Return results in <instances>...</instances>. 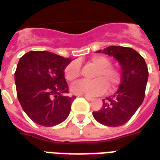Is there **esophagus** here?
I'll return each instance as SVG.
<instances>
[{
	"label": "esophagus",
	"mask_w": 160,
	"mask_h": 160,
	"mask_svg": "<svg viewBox=\"0 0 160 160\" xmlns=\"http://www.w3.org/2000/svg\"><path fill=\"white\" fill-rule=\"evenodd\" d=\"M84 98L87 99V100H88V101H91L92 99V98H91V97H88V96H84Z\"/></svg>",
	"instance_id": "34e87169"
}]
</instances>
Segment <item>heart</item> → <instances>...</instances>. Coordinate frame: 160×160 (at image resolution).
Instances as JSON below:
<instances>
[{
	"label": "heart",
	"instance_id": "heart-1",
	"mask_svg": "<svg viewBox=\"0 0 160 160\" xmlns=\"http://www.w3.org/2000/svg\"><path fill=\"white\" fill-rule=\"evenodd\" d=\"M89 63L94 66L97 70L93 74L92 81H80L71 87L72 93L77 95L95 96L102 94L107 90L115 91L121 82V73L117 68L111 66L110 59L102 55L92 57ZM65 78L70 82L75 81L80 77V65L72 62L65 69Z\"/></svg>",
	"mask_w": 160,
	"mask_h": 160
}]
</instances>
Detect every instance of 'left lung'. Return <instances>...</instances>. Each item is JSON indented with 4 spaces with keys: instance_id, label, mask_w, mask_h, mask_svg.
<instances>
[{
    "instance_id": "obj_1",
    "label": "left lung",
    "mask_w": 160,
    "mask_h": 160,
    "mask_svg": "<svg viewBox=\"0 0 160 160\" xmlns=\"http://www.w3.org/2000/svg\"><path fill=\"white\" fill-rule=\"evenodd\" d=\"M97 53L113 56L121 66V83L118 91L112 97L103 99L99 111L92 112L94 119L107 127H119L132 117L142 104L148 69L145 59L131 48L110 46Z\"/></svg>"
}]
</instances>
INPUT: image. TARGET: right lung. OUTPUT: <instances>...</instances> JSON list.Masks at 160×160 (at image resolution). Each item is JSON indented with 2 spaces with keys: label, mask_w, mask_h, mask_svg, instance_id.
<instances>
[{
  "label": "right lung",
  "mask_w": 160,
  "mask_h": 160,
  "mask_svg": "<svg viewBox=\"0 0 160 160\" xmlns=\"http://www.w3.org/2000/svg\"><path fill=\"white\" fill-rule=\"evenodd\" d=\"M47 51H30L14 72L17 98L27 115L43 127H53L68 117L75 96L69 97L64 70L71 62Z\"/></svg>",
  "instance_id": "1"
}]
</instances>
